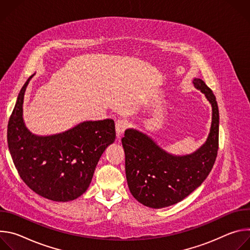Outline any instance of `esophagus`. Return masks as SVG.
Here are the masks:
<instances>
[{
    "instance_id": "1",
    "label": "esophagus",
    "mask_w": 250,
    "mask_h": 250,
    "mask_svg": "<svg viewBox=\"0 0 250 250\" xmlns=\"http://www.w3.org/2000/svg\"><path fill=\"white\" fill-rule=\"evenodd\" d=\"M127 127V122L125 120H119L116 123V132H117V136L118 138L121 137V135L123 134V132L125 130V128Z\"/></svg>"
}]
</instances>
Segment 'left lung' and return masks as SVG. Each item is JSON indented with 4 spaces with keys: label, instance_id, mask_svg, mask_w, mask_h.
<instances>
[{
    "label": "left lung",
    "instance_id": "obj_1",
    "mask_svg": "<svg viewBox=\"0 0 250 250\" xmlns=\"http://www.w3.org/2000/svg\"><path fill=\"white\" fill-rule=\"evenodd\" d=\"M211 105V124L205 144L196 151L176 155L167 152L146 133L127 128L122 144L125 175L131 195L140 204L161 208L184 200L201 186L215 164L219 148V108L215 95L202 79L193 80Z\"/></svg>",
    "mask_w": 250,
    "mask_h": 250
}]
</instances>
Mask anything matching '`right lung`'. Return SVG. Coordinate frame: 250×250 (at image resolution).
<instances>
[{
    "mask_svg": "<svg viewBox=\"0 0 250 250\" xmlns=\"http://www.w3.org/2000/svg\"><path fill=\"white\" fill-rule=\"evenodd\" d=\"M22 86L8 124V146L22 181L40 196L69 202L83 195L96 166L116 138L113 120L87 121L60 133L38 135L25 125Z\"/></svg>",
    "mask_w": 250,
    "mask_h": 250,
    "instance_id": "add662e5",
    "label": "right lung"
}]
</instances>
